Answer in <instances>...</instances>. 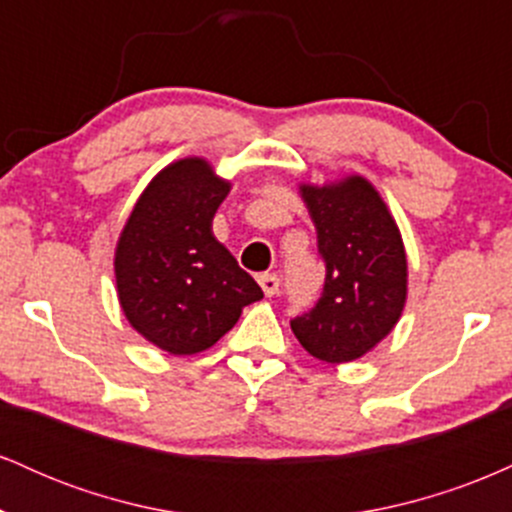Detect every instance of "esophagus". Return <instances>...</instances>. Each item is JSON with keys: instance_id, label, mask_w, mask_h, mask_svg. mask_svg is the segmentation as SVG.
I'll return each mask as SVG.
<instances>
[{"instance_id": "esophagus-1", "label": "esophagus", "mask_w": 512, "mask_h": 512, "mask_svg": "<svg viewBox=\"0 0 512 512\" xmlns=\"http://www.w3.org/2000/svg\"><path fill=\"white\" fill-rule=\"evenodd\" d=\"M260 286H262V291H264V296H276V293H279V276L276 274H262L260 276Z\"/></svg>"}]
</instances>
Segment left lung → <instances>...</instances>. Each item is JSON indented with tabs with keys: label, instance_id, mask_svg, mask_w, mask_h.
<instances>
[{
	"label": "left lung",
	"instance_id": "8db88e82",
	"mask_svg": "<svg viewBox=\"0 0 512 512\" xmlns=\"http://www.w3.org/2000/svg\"><path fill=\"white\" fill-rule=\"evenodd\" d=\"M327 276L320 301L291 330L320 361H356L395 330L409 293L402 233L383 195L363 175L298 182Z\"/></svg>",
	"mask_w": 512,
	"mask_h": 512
}]
</instances>
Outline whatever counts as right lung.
Returning a JSON list of instances; mask_svg holds the SVG:
<instances>
[{"mask_svg":"<svg viewBox=\"0 0 512 512\" xmlns=\"http://www.w3.org/2000/svg\"><path fill=\"white\" fill-rule=\"evenodd\" d=\"M231 180L185 156L151 178L115 245V289L132 330L173 356L202 354L264 296L211 231Z\"/></svg>","mask_w":512,"mask_h":512,"instance_id":"obj_1","label":"right lung"}]
</instances>
